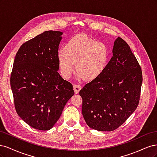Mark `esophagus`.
Listing matches in <instances>:
<instances>
[{"label": "esophagus", "mask_w": 157, "mask_h": 157, "mask_svg": "<svg viewBox=\"0 0 157 157\" xmlns=\"http://www.w3.org/2000/svg\"><path fill=\"white\" fill-rule=\"evenodd\" d=\"M82 87L80 86L79 84H74L73 85V89H74V91L75 94H78L79 91L80 90H81Z\"/></svg>", "instance_id": "34e87169"}]
</instances>
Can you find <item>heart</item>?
<instances>
[{
	"instance_id": "obj_1",
	"label": "heart",
	"mask_w": 157,
	"mask_h": 157,
	"mask_svg": "<svg viewBox=\"0 0 157 157\" xmlns=\"http://www.w3.org/2000/svg\"><path fill=\"white\" fill-rule=\"evenodd\" d=\"M63 50L58 54V62L65 79L71 77L75 64L79 79L94 81L104 73L110 59V53L105 43L84 34L70 38Z\"/></svg>"
}]
</instances>
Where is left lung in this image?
<instances>
[{"label": "left lung", "instance_id": "left-lung-1", "mask_svg": "<svg viewBox=\"0 0 157 157\" xmlns=\"http://www.w3.org/2000/svg\"><path fill=\"white\" fill-rule=\"evenodd\" d=\"M113 57L104 73L79 92L87 125L98 131H113L135 111L143 78L140 65L126 42L118 37Z\"/></svg>", "mask_w": 157, "mask_h": 157}]
</instances>
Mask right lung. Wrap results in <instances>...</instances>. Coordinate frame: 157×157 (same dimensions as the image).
I'll use <instances>...</instances> for the list:
<instances>
[{
	"instance_id": "obj_1",
	"label": "right lung",
	"mask_w": 157,
	"mask_h": 157,
	"mask_svg": "<svg viewBox=\"0 0 157 157\" xmlns=\"http://www.w3.org/2000/svg\"><path fill=\"white\" fill-rule=\"evenodd\" d=\"M63 33L47 31L23 43L13 61L10 85L17 115L32 128L48 130L74 95L73 85L58 73Z\"/></svg>"
}]
</instances>
